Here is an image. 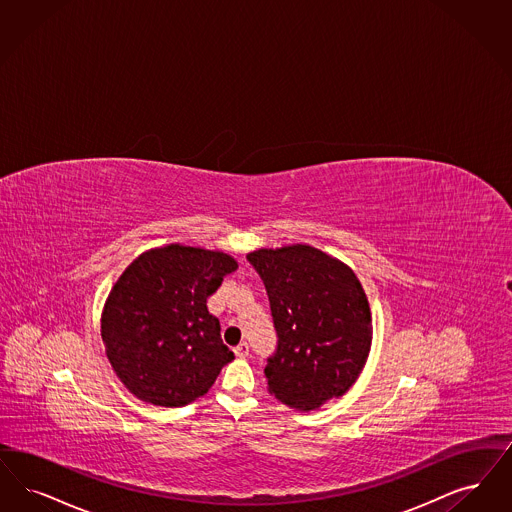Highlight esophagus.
Masks as SVG:
<instances>
[{"mask_svg":"<svg viewBox=\"0 0 512 512\" xmlns=\"http://www.w3.org/2000/svg\"><path fill=\"white\" fill-rule=\"evenodd\" d=\"M233 352H235V356L237 357H246L248 356V352H250V346H248L246 342H241Z\"/></svg>","mask_w":512,"mask_h":512,"instance_id":"obj_1","label":"esophagus"}]
</instances>
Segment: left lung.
Instances as JSON below:
<instances>
[{"label":"left lung","instance_id":"1","mask_svg":"<svg viewBox=\"0 0 512 512\" xmlns=\"http://www.w3.org/2000/svg\"><path fill=\"white\" fill-rule=\"evenodd\" d=\"M260 273L277 352L267 359V390L296 411L344 396L371 352L373 317L352 267L310 245L246 254Z\"/></svg>","mask_w":512,"mask_h":512}]
</instances>
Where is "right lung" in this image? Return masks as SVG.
Instances as JSON below:
<instances>
[{
  "label": "right lung",
  "instance_id": "obj_1",
  "mask_svg": "<svg viewBox=\"0 0 512 512\" xmlns=\"http://www.w3.org/2000/svg\"><path fill=\"white\" fill-rule=\"evenodd\" d=\"M237 267L222 250L172 243L124 269L101 313V336L112 371L137 400L187 405L235 359L206 300Z\"/></svg>",
  "mask_w": 512,
  "mask_h": 512
}]
</instances>
